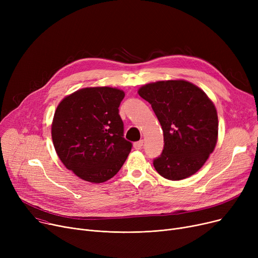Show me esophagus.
I'll list each match as a JSON object with an SVG mask.
<instances>
[{
	"mask_svg": "<svg viewBox=\"0 0 258 258\" xmlns=\"http://www.w3.org/2000/svg\"><path fill=\"white\" fill-rule=\"evenodd\" d=\"M142 146H143V140H140V141H137L134 143V147L136 148V150H141Z\"/></svg>",
	"mask_w": 258,
	"mask_h": 258,
	"instance_id": "1",
	"label": "esophagus"
}]
</instances>
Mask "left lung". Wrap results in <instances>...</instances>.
Returning a JSON list of instances; mask_svg holds the SVG:
<instances>
[{
  "mask_svg": "<svg viewBox=\"0 0 258 258\" xmlns=\"http://www.w3.org/2000/svg\"><path fill=\"white\" fill-rule=\"evenodd\" d=\"M152 104L163 130L164 148L154 160L162 177L179 181L205 164L218 141L215 106L200 88L186 80L147 84L138 91Z\"/></svg>",
  "mask_w": 258,
  "mask_h": 258,
  "instance_id": "left-lung-1",
  "label": "left lung"
}]
</instances>
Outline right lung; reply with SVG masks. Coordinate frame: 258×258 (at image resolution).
<instances>
[{
	"instance_id": "right-lung-1",
	"label": "right lung",
	"mask_w": 258,
	"mask_h": 258,
	"mask_svg": "<svg viewBox=\"0 0 258 258\" xmlns=\"http://www.w3.org/2000/svg\"><path fill=\"white\" fill-rule=\"evenodd\" d=\"M123 98L124 92L116 88H85L57 105L51 128L54 148L63 165L80 179L110 180L131 153L118 108Z\"/></svg>"
}]
</instances>
